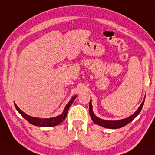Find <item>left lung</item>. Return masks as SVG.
Masks as SVG:
<instances>
[{"mask_svg": "<svg viewBox=\"0 0 155 155\" xmlns=\"http://www.w3.org/2000/svg\"><path fill=\"white\" fill-rule=\"evenodd\" d=\"M144 99H145V97H144L143 103H141L139 108H138L137 110L133 115L128 117V118H124V119H121V120H106L101 119V118H99L95 116L94 114L93 113V106H92V103H91V100L90 103H89L90 116L94 123L95 124L99 125V126L103 127L104 128H113V129H115V128H119L124 127L125 125H127V124L130 123V122L132 121L134 118L140 113V112L141 111V110H142V108L143 107V104L144 103Z\"/></svg>", "mask_w": 155, "mask_h": 155, "instance_id": "8db88e82", "label": "left lung"}]
</instances>
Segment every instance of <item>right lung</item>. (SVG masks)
Returning a JSON list of instances; mask_svg holds the SVG:
<instances>
[{"label": "right lung", "instance_id": "obj_1", "mask_svg": "<svg viewBox=\"0 0 155 155\" xmlns=\"http://www.w3.org/2000/svg\"><path fill=\"white\" fill-rule=\"evenodd\" d=\"M77 97V96H74L72 97L71 101L68 102V103L67 104V106L65 107L64 110L61 114L58 115V116L56 117H52V118H37V117H33L31 116H29V115L25 113L24 112H22L20 108L17 107L15 103V106L16 108V110L18 112V113L21 114L22 117H24L26 120L28 122H29L31 124L35 125V126L38 127H54L57 126V125L61 123L63 121L66 117H67V114L68 113V110L69 109V107H71V104L72 102Z\"/></svg>", "mask_w": 155, "mask_h": 155}]
</instances>
